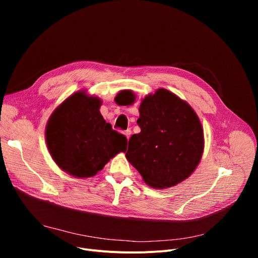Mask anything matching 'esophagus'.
Here are the masks:
<instances>
[{
  "mask_svg": "<svg viewBox=\"0 0 258 258\" xmlns=\"http://www.w3.org/2000/svg\"><path fill=\"white\" fill-rule=\"evenodd\" d=\"M124 135H125V137H126V139L128 140L130 139V137H131V134H132V131L131 130H126L124 133H123Z\"/></svg>",
  "mask_w": 258,
  "mask_h": 258,
  "instance_id": "esophagus-1",
  "label": "esophagus"
}]
</instances>
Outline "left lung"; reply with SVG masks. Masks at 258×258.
Listing matches in <instances>:
<instances>
[{
  "instance_id": "8db88e82",
  "label": "left lung",
  "mask_w": 258,
  "mask_h": 258,
  "mask_svg": "<svg viewBox=\"0 0 258 258\" xmlns=\"http://www.w3.org/2000/svg\"><path fill=\"white\" fill-rule=\"evenodd\" d=\"M137 123L125 154L143 181L163 189L186 180L204 151V132L194 108L177 95L158 89L142 100Z\"/></svg>"
}]
</instances>
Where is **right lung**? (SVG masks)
<instances>
[{"instance_id":"add662e5","label":"right lung","mask_w":258,"mask_h":258,"mask_svg":"<svg viewBox=\"0 0 258 258\" xmlns=\"http://www.w3.org/2000/svg\"><path fill=\"white\" fill-rule=\"evenodd\" d=\"M101 100L78 91L60 103L46 126L49 153L60 169L75 178H90L110 159L125 152L127 139L106 123Z\"/></svg>"}]
</instances>
